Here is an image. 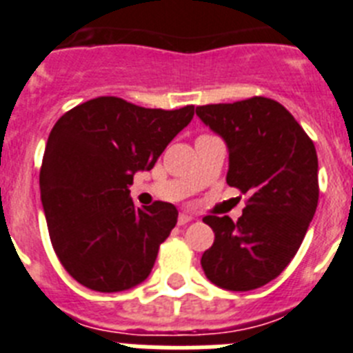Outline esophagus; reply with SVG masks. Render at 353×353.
Listing matches in <instances>:
<instances>
[{
    "label": "esophagus",
    "instance_id": "1",
    "mask_svg": "<svg viewBox=\"0 0 353 353\" xmlns=\"http://www.w3.org/2000/svg\"><path fill=\"white\" fill-rule=\"evenodd\" d=\"M188 222H192V214L179 213V216H177V223H179V225H185V223Z\"/></svg>",
    "mask_w": 353,
    "mask_h": 353
}]
</instances>
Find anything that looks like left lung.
Wrapping results in <instances>:
<instances>
[{
  "mask_svg": "<svg viewBox=\"0 0 353 353\" xmlns=\"http://www.w3.org/2000/svg\"><path fill=\"white\" fill-rule=\"evenodd\" d=\"M195 112L228 145V185L249 197L236 222L216 214L202 219L214 232L202 270L223 290H256L290 265L314 216L316 149L295 117L268 97L206 104Z\"/></svg>",
  "mask_w": 353,
  "mask_h": 353,
  "instance_id": "1",
  "label": "left lung"
}]
</instances>
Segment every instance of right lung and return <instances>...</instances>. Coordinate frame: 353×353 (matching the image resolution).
I'll return each instance as SVG.
<instances>
[{
    "mask_svg": "<svg viewBox=\"0 0 353 353\" xmlns=\"http://www.w3.org/2000/svg\"><path fill=\"white\" fill-rule=\"evenodd\" d=\"M195 106L152 110L103 96L63 113L49 133L41 199L53 249L79 284L115 293L143 283L177 223L170 202L137 208L133 176L151 170Z\"/></svg>",
    "mask_w": 353,
    "mask_h": 353,
    "instance_id": "obj_1",
    "label": "right lung"
}]
</instances>
